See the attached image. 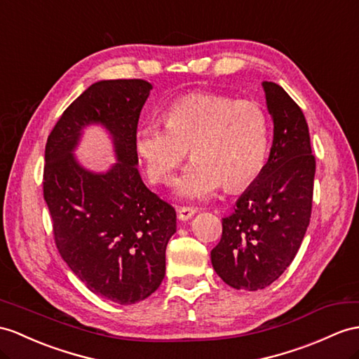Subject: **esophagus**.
<instances>
[{
	"mask_svg": "<svg viewBox=\"0 0 359 359\" xmlns=\"http://www.w3.org/2000/svg\"><path fill=\"white\" fill-rule=\"evenodd\" d=\"M196 210L195 208H190V207H180L178 208V219L180 221H189L191 217L195 216Z\"/></svg>",
	"mask_w": 359,
	"mask_h": 359,
	"instance_id": "obj_1",
	"label": "esophagus"
}]
</instances>
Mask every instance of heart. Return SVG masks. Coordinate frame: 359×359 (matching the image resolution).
Here are the masks:
<instances>
[{
    "label": "heart",
    "instance_id": "obj_1",
    "mask_svg": "<svg viewBox=\"0 0 359 359\" xmlns=\"http://www.w3.org/2000/svg\"><path fill=\"white\" fill-rule=\"evenodd\" d=\"M163 123L140 125L134 149L154 182H169L190 149L194 163L175 182L180 199H207L222 184L226 190L243 189L264 169L269 123L256 102L190 94L163 111Z\"/></svg>",
    "mask_w": 359,
    "mask_h": 359
}]
</instances>
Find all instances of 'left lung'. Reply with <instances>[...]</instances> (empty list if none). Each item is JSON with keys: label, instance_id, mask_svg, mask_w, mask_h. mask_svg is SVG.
I'll list each match as a JSON object with an SVG mask.
<instances>
[{"label": "left lung", "instance_id": "left-lung-1", "mask_svg": "<svg viewBox=\"0 0 359 359\" xmlns=\"http://www.w3.org/2000/svg\"><path fill=\"white\" fill-rule=\"evenodd\" d=\"M274 125L268 161L222 219L212 265L234 290H264L291 265L308 230L316 156L303 111L280 85L262 82Z\"/></svg>", "mask_w": 359, "mask_h": 359}]
</instances>
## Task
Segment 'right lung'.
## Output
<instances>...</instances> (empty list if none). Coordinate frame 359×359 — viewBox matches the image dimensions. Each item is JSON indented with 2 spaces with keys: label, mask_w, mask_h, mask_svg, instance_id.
Here are the masks:
<instances>
[{
  "label": "right lung",
  "mask_w": 359,
  "mask_h": 359,
  "mask_svg": "<svg viewBox=\"0 0 359 359\" xmlns=\"http://www.w3.org/2000/svg\"><path fill=\"white\" fill-rule=\"evenodd\" d=\"M151 90L142 79L93 83L64 111L46 144L43 199L56 247L91 292L118 304L158 290L165 247L177 231L175 208L144 186L137 169L134 134ZM93 124L107 130L116 155L104 172L74 156Z\"/></svg>",
  "instance_id": "right-lung-1"
}]
</instances>
